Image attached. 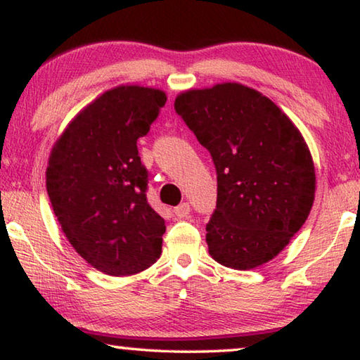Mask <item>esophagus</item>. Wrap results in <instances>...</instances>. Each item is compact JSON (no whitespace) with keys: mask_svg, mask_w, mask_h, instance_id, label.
<instances>
[{"mask_svg":"<svg viewBox=\"0 0 360 360\" xmlns=\"http://www.w3.org/2000/svg\"><path fill=\"white\" fill-rule=\"evenodd\" d=\"M190 212H191V207L188 202H181L174 209V214L179 217V219H186V217L190 215Z\"/></svg>","mask_w":360,"mask_h":360,"instance_id":"esophagus-1","label":"esophagus"}]
</instances>
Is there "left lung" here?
I'll return each instance as SVG.
<instances>
[{
    "mask_svg": "<svg viewBox=\"0 0 360 360\" xmlns=\"http://www.w3.org/2000/svg\"><path fill=\"white\" fill-rule=\"evenodd\" d=\"M174 107L217 170V209L205 225L212 258L234 269L273 260L314 202L302 134L278 105L238 82L186 91Z\"/></svg>",
    "mask_w": 360,
    "mask_h": 360,
    "instance_id": "left-lung-1",
    "label": "left lung"
}]
</instances>
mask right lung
Returning a JSON list of instances; mask_svg holds the SVG:
<instances>
[{"instance_id": "obj_1", "label": "right lung", "mask_w": 360, "mask_h": 360, "mask_svg": "<svg viewBox=\"0 0 360 360\" xmlns=\"http://www.w3.org/2000/svg\"><path fill=\"white\" fill-rule=\"evenodd\" d=\"M166 100L159 89L115 87L87 105L52 148V209L73 249L105 274L140 273L161 255L166 223L146 201L148 170L137 140Z\"/></svg>"}]
</instances>
